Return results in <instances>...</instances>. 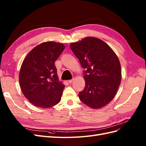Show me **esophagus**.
I'll return each instance as SVG.
<instances>
[{"instance_id":"1","label":"esophagus","mask_w":146,"mask_h":146,"mask_svg":"<svg viewBox=\"0 0 146 146\" xmlns=\"http://www.w3.org/2000/svg\"><path fill=\"white\" fill-rule=\"evenodd\" d=\"M74 80V78H73L72 80H68V82L69 83H72V82Z\"/></svg>"}]
</instances>
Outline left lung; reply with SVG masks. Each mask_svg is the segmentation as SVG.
Instances as JSON below:
<instances>
[{
	"instance_id": "1",
	"label": "left lung",
	"mask_w": 146,
	"mask_h": 146,
	"mask_svg": "<svg viewBox=\"0 0 146 146\" xmlns=\"http://www.w3.org/2000/svg\"><path fill=\"white\" fill-rule=\"evenodd\" d=\"M70 48L86 70L85 86L79 92V99L91 108L105 107L115 97L121 82L117 56L107 43L92 36L72 42Z\"/></svg>"
}]
</instances>
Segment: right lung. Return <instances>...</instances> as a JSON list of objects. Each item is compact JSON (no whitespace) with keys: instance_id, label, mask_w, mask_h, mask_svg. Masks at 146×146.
Returning a JSON list of instances; mask_svg holds the SVG:
<instances>
[{"instance_id":"right-lung-1","label":"right lung","mask_w":146,"mask_h":146,"mask_svg":"<svg viewBox=\"0 0 146 146\" xmlns=\"http://www.w3.org/2000/svg\"><path fill=\"white\" fill-rule=\"evenodd\" d=\"M64 48L62 43L44 42L29 52L22 63L20 87L25 98L36 107L48 108L61 100L64 85L58 80L55 61Z\"/></svg>"}]
</instances>
